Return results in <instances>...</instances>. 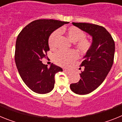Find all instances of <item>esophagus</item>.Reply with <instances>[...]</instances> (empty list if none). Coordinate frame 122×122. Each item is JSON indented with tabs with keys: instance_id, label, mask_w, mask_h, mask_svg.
<instances>
[{
	"instance_id": "obj_1",
	"label": "esophagus",
	"mask_w": 122,
	"mask_h": 122,
	"mask_svg": "<svg viewBox=\"0 0 122 122\" xmlns=\"http://www.w3.org/2000/svg\"><path fill=\"white\" fill-rule=\"evenodd\" d=\"M63 72H65V73H70L71 70H68V69H63Z\"/></svg>"
}]
</instances>
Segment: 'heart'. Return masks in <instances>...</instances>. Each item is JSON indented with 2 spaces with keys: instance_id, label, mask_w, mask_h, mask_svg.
Here are the masks:
<instances>
[{
  "instance_id": "heart-1",
  "label": "heart",
  "mask_w": 122,
  "mask_h": 122,
  "mask_svg": "<svg viewBox=\"0 0 122 122\" xmlns=\"http://www.w3.org/2000/svg\"><path fill=\"white\" fill-rule=\"evenodd\" d=\"M66 35L71 41L75 42L76 48L82 53H86L91 47V43L86 38L84 32L81 29L74 26L69 27L65 30ZM60 32L59 29L54 31L49 35L48 45L49 48L54 49L56 48ZM77 53L74 51L64 52L59 51L54 54V60L57 64L60 66H69L77 59Z\"/></svg>"
}]
</instances>
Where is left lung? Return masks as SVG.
Masks as SVG:
<instances>
[{"label":"left lung","instance_id":"left-lung-1","mask_svg":"<svg viewBox=\"0 0 122 122\" xmlns=\"http://www.w3.org/2000/svg\"><path fill=\"white\" fill-rule=\"evenodd\" d=\"M72 24L92 37L91 47L80 65L84 67L80 73L81 78L78 82L70 85L71 90L75 93L86 95L97 89L111 70L114 62L115 43L103 27L86 22Z\"/></svg>","mask_w":122,"mask_h":122}]
</instances>
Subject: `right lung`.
Masks as SVG:
<instances>
[{
    "instance_id": "add662e5",
    "label": "right lung",
    "mask_w": 122,
    "mask_h": 122,
    "mask_svg": "<svg viewBox=\"0 0 122 122\" xmlns=\"http://www.w3.org/2000/svg\"><path fill=\"white\" fill-rule=\"evenodd\" d=\"M68 23L54 19H38L27 25L18 35L15 62L24 82L35 93L45 94L51 92L54 87L55 74L63 71L53 63L48 68L41 60L49 51V35Z\"/></svg>"
}]
</instances>
